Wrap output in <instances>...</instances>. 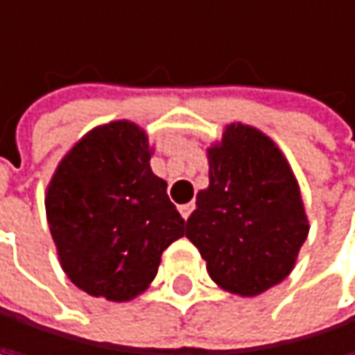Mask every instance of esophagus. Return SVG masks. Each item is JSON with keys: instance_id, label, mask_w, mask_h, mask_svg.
I'll use <instances>...</instances> for the list:
<instances>
[{"instance_id": "1", "label": "esophagus", "mask_w": 355, "mask_h": 355, "mask_svg": "<svg viewBox=\"0 0 355 355\" xmlns=\"http://www.w3.org/2000/svg\"><path fill=\"white\" fill-rule=\"evenodd\" d=\"M178 209H180V215H182L184 219H188V217H190V213H192V209H194V205H192V202H188V205H180Z\"/></svg>"}]
</instances>
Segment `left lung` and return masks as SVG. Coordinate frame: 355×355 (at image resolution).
<instances>
[{
  "label": "left lung",
  "instance_id": "1",
  "mask_svg": "<svg viewBox=\"0 0 355 355\" xmlns=\"http://www.w3.org/2000/svg\"><path fill=\"white\" fill-rule=\"evenodd\" d=\"M207 155L209 188L196 194L186 238L221 289L254 297L293 270L308 238L297 180L279 146L240 121Z\"/></svg>",
  "mask_w": 355,
  "mask_h": 355
}]
</instances>
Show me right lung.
Segmentation results:
<instances>
[{
  "label": "right lung",
  "instance_id": "obj_1",
  "mask_svg": "<svg viewBox=\"0 0 355 355\" xmlns=\"http://www.w3.org/2000/svg\"><path fill=\"white\" fill-rule=\"evenodd\" d=\"M146 132L128 119L87 132L60 161L45 211L60 265L94 297L128 302L155 279L163 250L184 236L167 182L150 169Z\"/></svg>",
  "mask_w": 355,
  "mask_h": 355
}]
</instances>
